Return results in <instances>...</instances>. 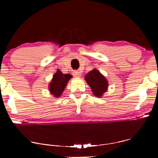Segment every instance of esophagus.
Segmentation results:
<instances>
[{
  "label": "esophagus",
  "mask_w": 158,
  "mask_h": 158,
  "mask_svg": "<svg viewBox=\"0 0 158 158\" xmlns=\"http://www.w3.org/2000/svg\"><path fill=\"white\" fill-rule=\"evenodd\" d=\"M73 75H74L75 77H79L81 75V72H79L78 70H75L73 72Z\"/></svg>",
  "instance_id": "34e87169"
}]
</instances>
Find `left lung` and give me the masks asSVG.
<instances>
[{
  "label": "left lung",
  "mask_w": 158,
  "mask_h": 158,
  "mask_svg": "<svg viewBox=\"0 0 158 158\" xmlns=\"http://www.w3.org/2000/svg\"><path fill=\"white\" fill-rule=\"evenodd\" d=\"M85 80L96 97L102 96L107 90L109 85L106 78L96 68L90 71L85 75Z\"/></svg>",
  "instance_id": "8db88e82"
}]
</instances>
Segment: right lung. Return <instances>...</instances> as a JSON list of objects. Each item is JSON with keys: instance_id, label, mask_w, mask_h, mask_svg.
I'll list each match as a JSON object with an SVG mask.
<instances>
[{"instance_id": "add662e5", "label": "right lung", "mask_w": 158, "mask_h": 158, "mask_svg": "<svg viewBox=\"0 0 158 158\" xmlns=\"http://www.w3.org/2000/svg\"><path fill=\"white\" fill-rule=\"evenodd\" d=\"M72 77L70 74H63L60 70H57V73L54 74L51 83L49 84V90L51 94L55 98L61 96L67 83Z\"/></svg>"}]
</instances>
